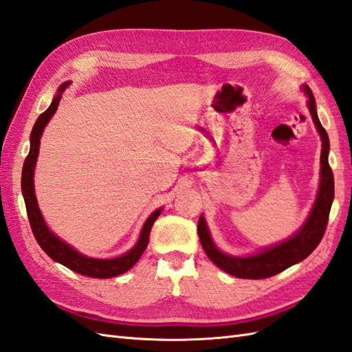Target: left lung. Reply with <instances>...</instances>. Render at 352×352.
Instances as JSON below:
<instances>
[{"label": "left lung", "instance_id": "obj_1", "mask_svg": "<svg viewBox=\"0 0 352 352\" xmlns=\"http://www.w3.org/2000/svg\"><path fill=\"white\" fill-rule=\"evenodd\" d=\"M307 94V106H309L312 119L315 122L316 130H318L321 140H322V151H321V182L316 201L311 210V215L305 222V226L300 228L297 234H294L287 242L269 248L260 254L252 256H231L222 254L213 245L210 234L206 227L203 217L199 219L197 226V233H199L200 242L206 255L209 256L213 264H217L221 270L231 276L242 278V279H264L275 276L278 273L284 272L289 265H293L298 261L305 260L307 255H311L316 246L320 245L321 239L327 228L330 208L334 199V179L333 171L329 164V135L321 125L318 115L315 109V98L309 87H305Z\"/></svg>", "mask_w": 352, "mask_h": 352}]
</instances>
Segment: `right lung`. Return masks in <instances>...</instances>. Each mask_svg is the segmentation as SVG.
Here are the masks:
<instances>
[{
    "label": "right lung",
    "instance_id": "obj_1",
    "mask_svg": "<svg viewBox=\"0 0 352 352\" xmlns=\"http://www.w3.org/2000/svg\"><path fill=\"white\" fill-rule=\"evenodd\" d=\"M67 87L68 83L61 85V88H59L58 96L54 98L52 104H50L49 109L43 111V113L38 116L31 131V148H30L28 157L25 158L23 170H22V194H23L25 206H27V215L30 219V226L34 233V237H36V241L40 245L41 250L45 251L50 258L61 263L63 265H65V267L79 273V275H85L89 278H100V279L113 278L118 275H122V273H125L126 270H130L133 265L139 261L142 254L144 252V250H146L151 228L153 226V222H155V219L160 217L161 209L153 212L148 218V221L144 222L139 242L135 243L133 250L122 256H118V258H111V260H97V258L85 256L77 251H74L70 245L59 241L52 231L47 228L37 206L36 194H34V184H32L34 167H36V161L38 157L41 133L45 130L49 119L52 118V115L56 111L59 101H61V94Z\"/></svg>",
    "mask_w": 352,
    "mask_h": 352
}]
</instances>
